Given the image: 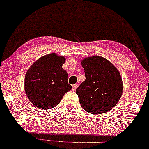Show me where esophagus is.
Returning <instances> with one entry per match:
<instances>
[{
    "label": "esophagus",
    "mask_w": 149,
    "mask_h": 149,
    "mask_svg": "<svg viewBox=\"0 0 149 149\" xmlns=\"http://www.w3.org/2000/svg\"><path fill=\"white\" fill-rule=\"evenodd\" d=\"M77 87H78V84H73L72 85V90L73 91H75V90L76 89Z\"/></svg>",
    "instance_id": "34e87169"
}]
</instances>
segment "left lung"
Here are the masks:
<instances>
[{"instance_id":"8db88e82","label":"left lung","mask_w":149,"mask_h":149,"mask_svg":"<svg viewBox=\"0 0 149 149\" xmlns=\"http://www.w3.org/2000/svg\"><path fill=\"white\" fill-rule=\"evenodd\" d=\"M81 64L86 78L76 91L81 106L86 112L95 115L111 110L123 90L119 71L108 60L98 56L84 58Z\"/></svg>"}]
</instances>
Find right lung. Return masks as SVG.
Here are the masks:
<instances>
[{"label": "right lung", "mask_w": 149, "mask_h": 149, "mask_svg": "<svg viewBox=\"0 0 149 149\" xmlns=\"http://www.w3.org/2000/svg\"><path fill=\"white\" fill-rule=\"evenodd\" d=\"M64 56L47 54L37 60L27 71L24 90L29 101L38 108L50 109L57 106L70 91L68 74L63 69Z\"/></svg>", "instance_id": "right-lung-1"}]
</instances>
